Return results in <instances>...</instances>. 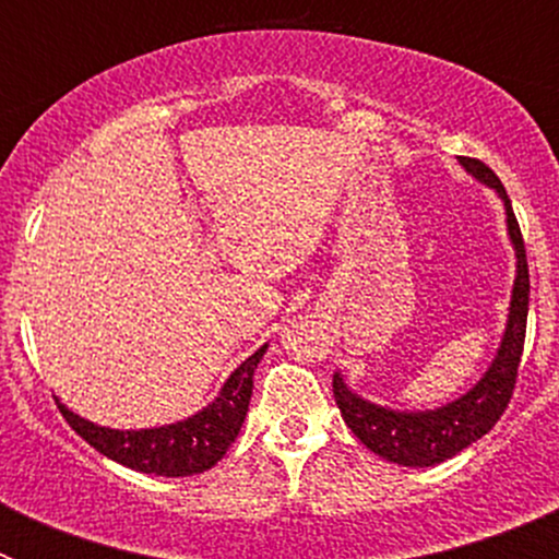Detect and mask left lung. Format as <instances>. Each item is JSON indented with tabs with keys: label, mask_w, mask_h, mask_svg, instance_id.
Returning <instances> with one entry per match:
<instances>
[{
	"label": "left lung",
	"mask_w": 559,
	"mask_h": 559,
	"mask_svg": "<svg viewBox=\"0 0 559 559\" xmlns=\"http://www.w3.org/2000/svg\"><path fill=\"white\" fill-rule=\"evenodd\" d=\"M459 162L473 179L492 187L501 195L503 210H507V231H510L518 257L507 330H503L501 347H498L490 369L481 374V380L471 392L448 403V406L431 408V412H394L386 406H374L360 394H355L338 372L333 374V394L344 423L353 428L355 437L369 451L383 456L386 462L403 464V467H431V464L445 462L496 426L510 406L518 367H521L523 338H526L530 265H526V249H523L521 226H518L515 212H512L510 195L503 190L501 179L484 162L471 159V156H459Z\"/></svg>",
	"instance_id": "left-lung-1"
}]
</instances>
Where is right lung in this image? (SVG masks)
Returning a JSON list of instances; mask_svg holds the SVG:
<instances>
[{
    "instance_id": "add662e5",
    "label": "right lung",
    "mask_w": 559,
    "mask_h": 559,
    "mask_svg": "<svg viewBox=\"0 0 559 559\" xmlns=\"http://www.w3.org/2000/svg\"><path fill=\"white\" fill-rule=\"evenodd\" d=\"M265 349H269V344L249 355L229 374L221 394L212 400L210 406L181 419V423H173V426L117 431V428H103L78 417L63 403H58V408L72 426V431L81 433L88 445L100 451L103 456L114 459L117 464L167 478L195 476V473L210 471L212 464H218L240 433L246 412H249L254 369L263 360Z\"/></svg>"
}]
</instances>
